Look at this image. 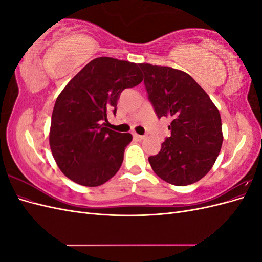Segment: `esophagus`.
<instances>
[{
    "label": "esophagus",
    "mask_w": 262,
    "mask_h": 262,
    "mask_svg": "<svg viewBox=\"0 0 262 262\" xmlns=\"http://www.w3.org/2000/svg\"><path fill=\"white\" fill-rule=\"evenodd\" d=\"M133 137L138 139V140H143L144 139V136H140V134H137V133H133Z\"/></svg>",
    "instance_id": "34e87169"
}]
</instances>
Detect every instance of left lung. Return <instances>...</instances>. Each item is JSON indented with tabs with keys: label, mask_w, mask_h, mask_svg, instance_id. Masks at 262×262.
I'll return each instance as SVG.
<instances>
[{
	"label": "left lung",
	"mask_w": 262,
	"mask_h": 262,
	"mask_svg": "<svg viewBox=\"0 0 262 262\" xmlns=\"http://www.w3.org/2000/svg\"><path fill=\"white\" fill-rule=\"evenodd\" d=\"M139 67L156 116L171 119L170 137L148 162L156 175L169 184L191 185L210 171L221 150L223 134L219 110L186 72L147 63Z\"/></svg>",
	"instance_id": "left-lung-1"
}]
</instances>
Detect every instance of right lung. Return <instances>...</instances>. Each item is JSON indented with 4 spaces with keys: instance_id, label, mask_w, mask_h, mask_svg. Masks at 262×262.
<instances>
[{
    "instance_id": "right-lung-1",
    "label": "right lung",
    "mask_w": 262,
    "mask_h": 262,
    "mask_svg": "<svg viewBox=\"0 0 262 262\" xmlns=\"http://www.w3.org/2000/svg\"><path fill=\"white\" fill-rule=\"evenodd\" d=\"M142 81L136 63L102 57L87 63L63 89L52 112L49 142L68 178L97 187L116 175L132 136L110 130L105 122L109 114L116 116L122 91Z\"/></svg>"
}]
</instances>
